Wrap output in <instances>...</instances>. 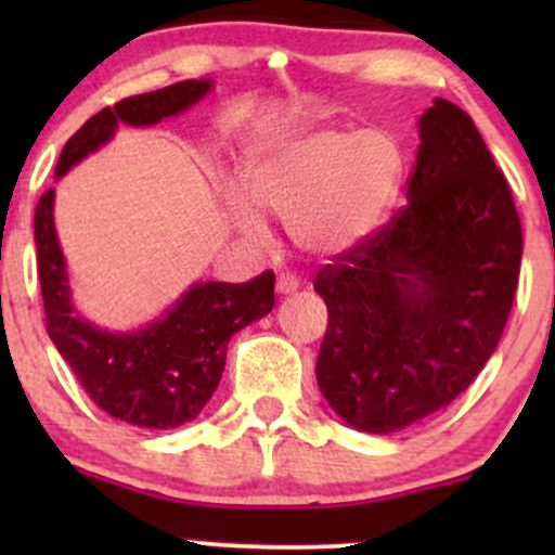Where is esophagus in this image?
<instances>
[{
	"instance_id": "34e87169",
	"label": "esophagus",
	"mask_w": 555,
	"mask_h": 555,
	"mask_svg": "<svg viewBox=\"0 0 555 555\" xmlns=\"http://www.w3.org/2000/svg\"><path fill=\"white\" fill-rule=\"evenodd\" d=\"M297 286H299L297 276H292V273H279L276 279L279 295H292V292H297Z\"/></svg>"
}]
</instances>
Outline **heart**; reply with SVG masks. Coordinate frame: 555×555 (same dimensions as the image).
<instances>
[{"mask_svg": "<svg viewBox=\"0 0 555 555\" xmlns=\"http://www.w3.org/2000/svg\"><path fill=\"white\" fill-rule=\"evenodd\" d=\"M404 175V151L388 130H315L258 156L245 190L260 211L289 227L302 250L336 256L384 224ZM250 237L263 234L258 216L234 206Z\"/></svg>", "mask_w": 555, "mask_h": 555, "instance_id": "b5f03b06", "label": "heart"}]
</instances>
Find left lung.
Returning a JSON list of instances; mask_svg holds the SVG:
<instances>
[{"label": "left lung", "mask_w": 555, "mask_h": 555, "mask_svg": "<svg viewBox=\"0 0 555 555\" xmlns=\"http://www.w3.org/2000/svg\"><path fill=\"white\" fill-rule=\"evenodd\" d=\"M406 197L313 282L328 308L318 386L365 433L401 430L460 397L493 354L519 284L512 190L451 101L420 117Z\"/></svg>", "instance_id": "1"}]
</instances>
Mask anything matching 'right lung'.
Here are the masks:
<instances>
[{
  "mask_svg": "<svg viewBox=\"0 0 555 555\" xmlns=\"http://www.w3.org/2000/svg\"><path fill=\"white\" fill-rule=\"evenodd\" d=\"M208 88V80H182L162 91L130 95L114 104V109L106 106L67 140L56 177L106 143L117 122L156 125L193 106ZM52 203L54 190L38 197L34 229L43 315L54 347L106 415L154 430L195 420L219 386L234 331L271 313L273 271H263L245 284H195L149 328L109 334L73 313Z\"/></svg>",
  "mask_w": 555,
  "mask_h": 555,
  "instance_id": "add662e5",
  "label": "right lung"
}]
</instances>
